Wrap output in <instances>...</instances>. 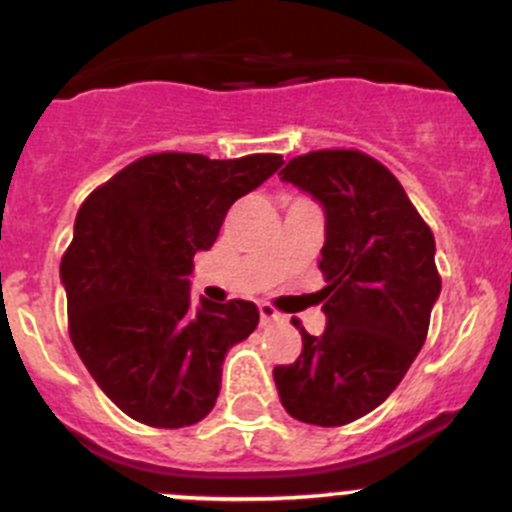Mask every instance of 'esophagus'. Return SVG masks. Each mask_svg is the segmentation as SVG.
I'll use <instances>...</instances> for the list:
<instances>
[{"label": "esophagus", "instance_id": "obj_1", "mask_svg": "<svg viewBox=\"0 0 512 512\" xmlns=\"http://www.w3.org/2000/svg\"><path fill=\"white\" fill-rule=\"evenodd\" d=\"M259 314H261V324H276V321H281L279 311H276L274 306H269V304H261Z\"/></svg>", "mask_w": 512, "mask_h": 512}]
</instances>
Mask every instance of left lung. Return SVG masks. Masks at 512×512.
Returning a JSON list of instances; mask_svg holds the SVG:
<instances>
[{"label":"left lung","instance_id":"left-lung-1","mask_svg":"<svg viewBox=\"0 0 512 512\" xmlns=\"http://www.w3.org/2000/svg\"><path fill=\"white\" fill-rule=\"evenodd\" d=\"M279 175L324 208L326 329H299L304 349L274 367V382L296 420L347 425L382 405L425 344L442 289L435 236L399 180L359 150L299 155Z\"/></svg>","mask_w":512,"mask_h":512}]
</instances>
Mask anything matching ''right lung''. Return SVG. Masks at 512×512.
Returning a JSON list of instances; mask_svg holds the SVG:
<instances>
[{
	"label": "right lung",
	"mask_w": 512,
	"mask_h": 512,
	"mask_svg": "<svg viewBox=\"0 0 512 512\" xmlns=\"http://www.w3.org/2000/svg\"><path fill=\"white\" fill-rule=\"evenodd\" d=\"M281 165V155H148L77 211L60 264L70 337L97 387L133 420L178 430L216 405L223 359L256 329L259 309L193 299V256Z\"/></svg>",
	"instance_id": "add662e5"
}]
</instances>
